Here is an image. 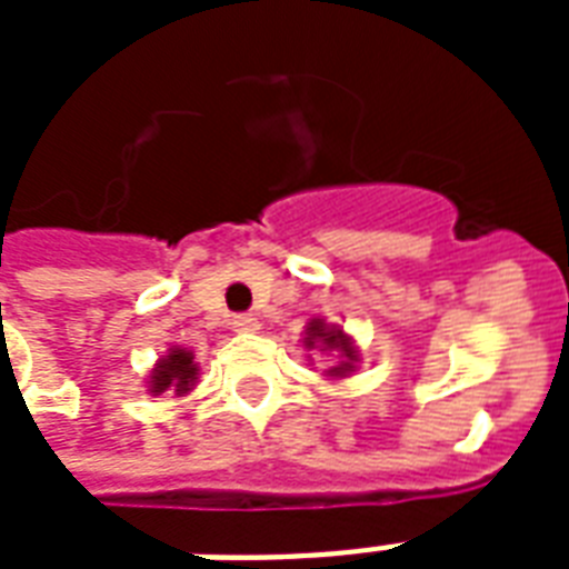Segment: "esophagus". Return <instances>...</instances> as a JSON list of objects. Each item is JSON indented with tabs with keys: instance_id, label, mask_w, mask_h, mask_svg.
<instances>
[{
	"instance_id": "obj_1",
	"label": "esophagus",
	"mask_w": 569,
	"mask_h": 569,
	"mask_svg": "<svg viewBox=\"0 0 569 569\" xmlns=\"http://www.w3.org/2000/svg\"><path fill=\"white\" fill-rule=\"evenodd\" d=\"M232 328L239 330V333H257L259 321L253 319V316H236V319H232Z\"/></svg>"
}]
</instances>
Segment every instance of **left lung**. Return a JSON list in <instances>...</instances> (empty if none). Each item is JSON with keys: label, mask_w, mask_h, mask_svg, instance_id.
Returning <instances> with one entry per match:
<instances>
[{"label": "left lung", "mask_w": 569, "mask_h": 569, "mask_svg": "<svg viewBox=\"0 0 569 569\" xmlns=\"http://www.w3.org/2000/svg\"><path fill=\"white\" fill-rule=\"evenodd\" d=\"M303 346L307 348L319 346L321 351H339V355H342V363L333 366V369H330V375L346 378L348 372H355L357 348L351 346V339H348L339 328H328V325H325L321 319H312L310 328H307V339H303Z\"/></svg>", "instance_id": "1"}]
</instances>
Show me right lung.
Returning a JSON list of instances; mask_svg holds the SVG:
<instances>
[{
    "mask_svg": "<svg viewBox=\"0 0 569 569\" xmlns=\"http://www.w3.org/2000/svg\"><path fill=\"white\" fill-rule=\"evenodd\" d=\"M197 380V363L194 355L186 351V348H171L168 357H162L156 363L153 375H150V392H164V389H173L177 396H186Z\"/></svg>",
    "mask_w": 569,
    "mask_h": 569,
    "instance_id": "1",
    "label": "right lung"
}]
</instances>
